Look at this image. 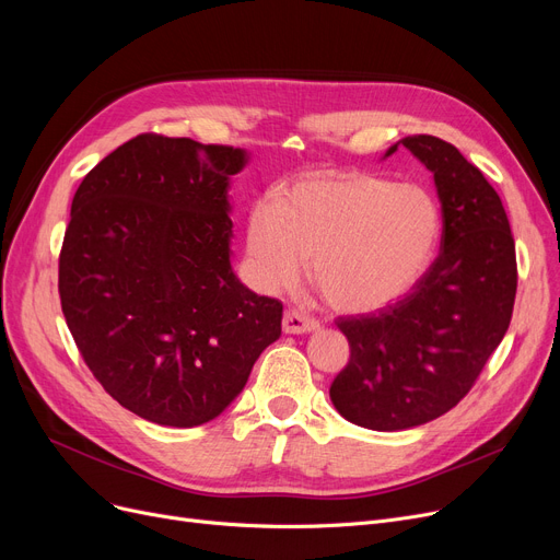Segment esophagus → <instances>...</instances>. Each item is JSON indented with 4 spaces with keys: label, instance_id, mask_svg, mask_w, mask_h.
<instances>
[{
    "label": "esophagus",
    "instance_id": "obj_1",
    "mask_svg": "<svg viewBox=\"0 0 560 560\" xmlns=\"http://www.w3.org/2000/svg\"><path fill=\"white\" fill-rule=\"evenodd\" d=\"M319 325L317 322L313 319V317H308V315H304V313H300V311H285V315H283V331L285 334H311V331H315Z\"/></svg>",
    "mask_w": 560,
    "mask_h": 560
}]
</instances>
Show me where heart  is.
Returning <instances> with one entry per match:
<instances>
[{
    "label": "heart",
    "mask_w": 560,
    "mask_h": 560,
    "mask_svg": "<svg viewBox=\"0 0 560 560\" xmlns=\"http://www.w3.org/2000/svg\"><path fill=\"white\" fill-rule=\"evenodd\" d=\"M443 215L433 195L376 174H315L256 201L245 247L258 281L298 283L313 260V281L336 311L372 313L413 290L435 258Z\"/></svg>",
    "instance_id": "1"
}]
</instances>
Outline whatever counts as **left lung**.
Listing matches in <instances>:
<instances>
[{"label":"left lung","mask_w":560,"mask_h":560,"mask_svg":"<svg viewBox=\"0 0 560 560\" xmlns=\"http://www.w3.org/2000/svg\"><path fill=\"white\" fill-rule=\"evenodd\" d=\"M431 174L443 241L422 281L393 306L338 317L349 363L329 388L338 413L365 429L401 431L445 416L475 386L509 331L517 262L502 199L454 144L406 136Z\"/></svg>","instance_id":"8db88e82"}]
</instances>
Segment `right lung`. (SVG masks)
Wrapping results in <instances>:
<instances>
[{"instance_id":"obj_1","label":"right lung","mask_w":560,"mask_h":560,"mask_svg":"<svg viewBox=\"0 0 560 560\" xmlns=\"http://www.w3.org/2000/svg\"><path fill=\"white\" fill-rule=\"evenodd\" d=\"M245 150L142 133L83 176L58 258L72 338L131 413L190 429L241 395L283 306L231 268Z\"/></svg>"}]
</instances>
